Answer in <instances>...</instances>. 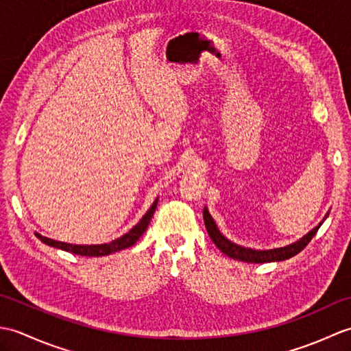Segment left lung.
Returning <instances> with one entry per match:
<instances>
[{"instance_id": "1", "label": "left lung", "mask_w": 351, "mask_h": 351, "mask_svg": "<svg viewBox=\"0 0 351 351\" xmlns=\"http://www.w3.org/2000/svg\"><path fill=\"white\" fill-rule=\"evenodd\" d=\"M329 217V213L324 215V219L318 223V225L309 230L306 235H303L300 240H297L295 243H291L288 245H283V247H278V249H268V250H255L250 247H244V245L237 244L234 241L228 240V238L220 232L219 226L215 225L214 219L211 217L210 211L208 208H204V221H205V228L208 230V235L213 240V243L217 245L219 250H221L225 253L226 256L232 258V259H238L243 261V263H253V264H264V263H279V261H285L295 256L297 253L302 252L304 247H306L308 243L315 237L317 230L319 229V226L323 225L324 220Z\"/></svg>"}]
</instances>
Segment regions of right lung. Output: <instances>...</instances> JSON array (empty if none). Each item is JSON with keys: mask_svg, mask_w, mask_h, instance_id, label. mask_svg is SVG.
<instances>
[{"mask_svg": "<svg viewBox=\"0 0 351 351\" xmlns=\"http://www.w3.org/2000/svg\"><path fill=\"white\" fill-rule=\"evenodd\" d=\"M156 204H158V197L154 200L152 206L149 208L147 213L140 219V221L137 223L136 226L131 228L128 232L123 234L122 237L116 238V240L110 241V243H104V244H69V243L52 240V238H48V237H43L39 232H36V237L39 238L42 243L51 245V247L75 253V255H81V256H107V255H111V253H116L119 250L128 249V247H131V245H134L138 241V238L143 235L145 230L147 229L149 221H151L152 215L155 213Z\"/></svg>", "mask_w": 351, "mask_h": 351, "instance_id": "right-lung-1", "label": "right lung"}]
</instances>
